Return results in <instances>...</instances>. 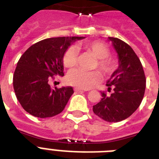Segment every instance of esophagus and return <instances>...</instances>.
Instances as JSON below:
<instances>
[{
  "label": "esophagus",
  "mask_w": 159,
  "mask_h": 159,
  "mask_svg": "<svg viewBox=\"0 0 159 159\" xmlns=\"http://www.w3.org/2000/svg\"><path fill=\"white\" fill-rule=\"evenodd\" d=\"M74 90L75 91H87V89H81V88H75L74 89Z\"/></svg>",
  "instance_id": "34e87169"
}]
</instances>
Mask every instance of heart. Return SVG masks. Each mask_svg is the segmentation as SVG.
<instances>
[{
    "label": "heart",
    "instance_id": "1",
    "mask_svg": "<svg viewBox=\"0 0 159 159\" xmlns=\"http://www.w3.org/2000/svg\"><path fill=\"white\" fill-rule=\"evenodd\" d=\"M81 46L89 52L92 53L98 59L94 68H98L104 76H109L115 72L119 67V61L116 58L110 56V50L108 45L101 41H91L84 43ZM78 59V51L75 47L70 46L66 49L62 57L64 66L71 68L76 65ZM101 80L99 71L84 72L75 69L69 71L66 75V81L69 84L81 89H89L96 84Z\"/></svg>",
    "mask_w": 159,
    "mask_h": 159
}]
</instances>
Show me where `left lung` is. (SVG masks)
<instances>
[{
	"mask_svg": "<svg viewBox=\"0 0 159 159\" xmlns=\"http://www.w3.org/2000/svg\"><path fill=\"white\" fill-rule=\"evenodd\" d=\"M119 55V66L107 82L108 94L101 92V99L93 106L97 116L107 122L124 120L139 107L144 95L146 78L143 66L131 46L118 38L109 37Z\"/></svg>",
	"mask_w": 159,
	"mask_h": 159,
	"instance_id": "left-lung-1",
	"label": "left lung"
}]
</instances>
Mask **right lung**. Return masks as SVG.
<instances>
[{"label": "right lung", "instance_id": "1", "mask_svg": "<svg viewBox=\"0 0 159 159\" xmlns=\"http://www.w3.org/2000/svg\"><path fill=\"white\" fill-rule=\"evenodd\" d=\"M84 37L64 36L40 40L20 58L13 75L15 93L22 108L38 118L60 114L73 94L72 87L53 89L50 81L64 75L62 57L73 41Z\"/></svg>", "mask_w": 159, "mask_h": 159}]
</instances>
